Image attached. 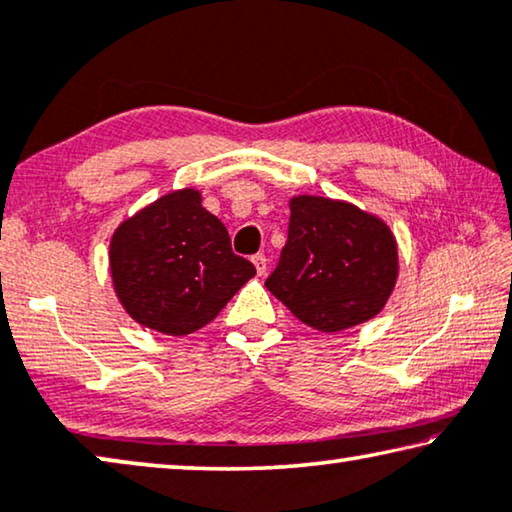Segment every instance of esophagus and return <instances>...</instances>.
<instances>
[{"instance_id": "obj_1", "label": "esophagus", "mask_w": 512, "mask_h": 512, "mask_svg": "<svg viewBox=\"0 0 512 512\" xmlns=\"http://www.w3.org/2000/svg\"><path fill=\"white\" fill-rule=\"evenodd\" d=\"M253 264H255V269H257V276H264V273H266V255L257 253L253 257Z\"/></svg>"}]
</instances>
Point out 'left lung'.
<instances>
[{"label":"left lung","instance_id":"8db88e82","mask_svg":"<svg viewBox=\"0 0 512 512\" xmlns=\"http://www.w3.org/2000/svg\"><path fill=\"white\" fill-rule=\"evenodd\" d=\"M289 230L266 289L322 333L345 331L384 310L398 280V243L384 220L317 195L289 200Z\"/></svg>","mask_w":512,"mask_h":512}]
</instances>
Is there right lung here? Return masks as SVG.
Instances as JSON below:
<instances>
[{
	"mask_svg": "<svg viewBox=\"0 0 512 512\" xmlns=\"http://www.w3.org/2000/svg\"><path fill=\"white\" fill-rule=\"evenodd\" d=\"M110 273L114 292L137 324L188 335L216 319L255 276V266L232 253L230 234L202 207L200 190L183 188L117 227Z\"/></svg>",
	"mask_w": 512,
	"mask_h": 512,
	"instance_id": "obj_1",
	"label": "right lung"
}]
</instances>
